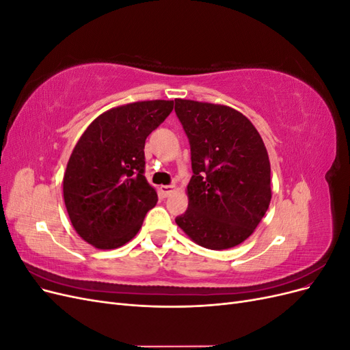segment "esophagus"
<instances>
[{
  "label": "esophagus",
  "instance_id": "34e87169",
  "mask_svg": "<svg viewBox=\"0 0 350 350\" xmlns=\"http://www.w3.org/2000/svg\"><path fill=\"white\" fill-rule=\"evenodd\" d=\"M159 189H161V194L163 197H169L175 191L176 187L175 185H161V188H159Z\"/></svg>",
  "mask_w": 350,
  "mask_h": 350
}]
</instances>
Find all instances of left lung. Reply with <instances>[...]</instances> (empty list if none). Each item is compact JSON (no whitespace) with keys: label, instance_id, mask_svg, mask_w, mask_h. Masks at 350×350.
I'll list each match as a JSON object with an SVG mask.
<instances>
[{"label":"left lung","instance_id":"1","mask_svg":"<svg viewBox=\"0 0 350 350\" xmlns=\"http://www.w3.org/2000/svg\"><path fill=\"white\" fill-rule=\"evenodd\" d=\"M191 149L188 208L176 225L198 245L228 250L258 226L271 200L270 162L256 126L224 105L175 99Z\"/></svg>","mask_w":350,"mask_h":350}]
</instances>
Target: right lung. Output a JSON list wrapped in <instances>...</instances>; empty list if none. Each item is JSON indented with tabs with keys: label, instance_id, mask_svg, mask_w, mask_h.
Listing matches in <instances>:
<instances>
[{
	"label": "right lung",
	"instance_id": "add662e5",
	"mask_svg": "<svg viewBox=\"0 0 350 350\" xmlns=\"http://www.w3.org/2000/svg\"><path fill=\"white\" fill-rule=\"evenodd\" d=\"M172 109L174 100L122 105L99 115L80 137L62 187L71 224L90 245H124L156 206L157 194L144 176V143Z\"/></svg>",
	"mask_w": 350,
	"mask_h": 350
}]
</instances>
